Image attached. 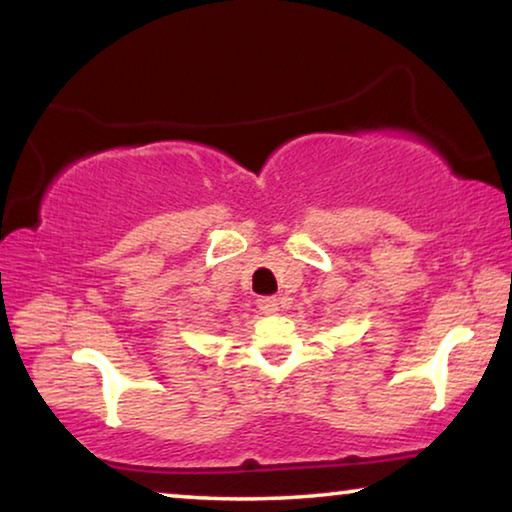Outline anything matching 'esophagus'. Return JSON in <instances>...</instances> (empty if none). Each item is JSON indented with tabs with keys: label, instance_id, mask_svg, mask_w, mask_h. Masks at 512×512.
<instances>
[{
	"label": "esophagus",
	"instance_id": "34e87169",
	"mask_svg": "<svg viewBox=\"0 0 512 512\" xmlns=\"http://www.w3.org/2000/svg\"><path fill=\"white\" fill-rule=\"evenodd\" d=\"M258 310H261L263 314H277L279 312V300L275 296L258 298Z\"/></svg>",
	"mask_w": 512,
	"mask_h": 512
}]
</instances>
